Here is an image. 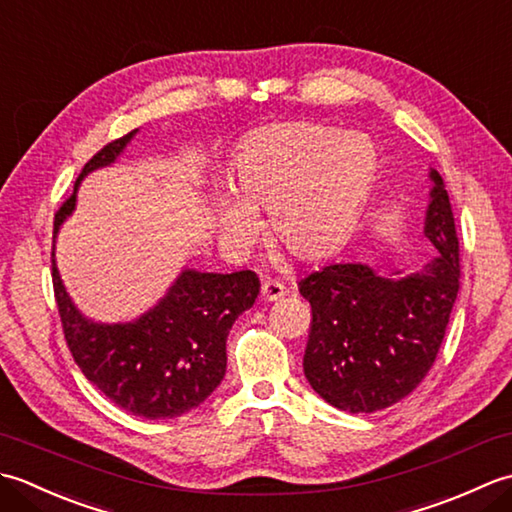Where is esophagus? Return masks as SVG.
Listing matches in <instances>:
<instances>
[{"instance_id":"obj_1","label":"esophagus","mask_w":512,"mask_h":512,"mask_svg":"<svg viewBox=\"0 0 512 512\" xmlns=\"http://www.w3.org/2000/svg\"><path fill=\"white\" fill-rule=\"evenodd\" d=\"M262 297H264L266 301H279V299H284V297H286V286L279 284V281H275V279L264 281Z\"/></svg>"}]
</instances>
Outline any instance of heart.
<instances>
[{"mask_svg": "<svg viewBox=\"0 0 512 512\" xmlns=\"http://www.w3.org/2000/svg\"><path fill=\"white\" fill-rule=\"evenodd\" d=\"M376 171V145L361 132L312 121L259 127L228 162L234 198L213 195L215 231L228 250L244 255L259 233L257 213L268 211L275 242L303 262H319L350 235Z\"/></svg>", "mask_w": 512, "mask_h": 512, "instance_id": "1", "label": "heart"}]
</instances>
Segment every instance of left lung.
I'll list each match as a JSON object with an SVG mask.
<instances>
[{"label":"left lung","mask_w":512,"mask_h":512,"mask_svg":"<svg viewBox=\"0 0 512 512\" xmlns=\"http://www.w3.org/2000/svg\"><path fill=\"white\" fill-rule=\"evenodd\" d=\"M422 233L438 255L407 275L332 264L299 281L312 306L303 372L332 407L372 413L402 400L427 376L460 288L455 222L444 180L429 167Z\"/></svg>","instance_id":"left-lung-1"}]
</instances>
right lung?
Returning <instances> with one entry per match:
<instances>
[{
  "mask_svg": "<svg viewBox=\"0 0 512 512\" xmlns=\"http://www.w3.org/2000/svg\"><path fill=\"white\" fill-rule=\"evenodd\" d=\"M138 129L105 145L76 178L74 193L54 215V297L76 365L118 407L147 420L178 418L202 405L226 374V336L235 319L253 308L259 279L250 270L222 275L187 268L154 306L132 321H94L76 308L57 268V237L76 209L85 176L112 167Z\"/></svg>",
  "mask_w": 512,
  "mask_h": 512,
  "instance_id": "1",
  "label": "right lung"
}]
</instances>
